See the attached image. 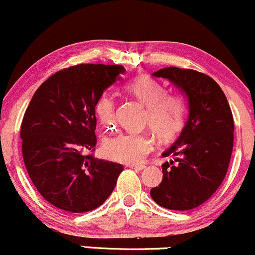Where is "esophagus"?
I'll return each mask as SVG.
<instances>
[{
    "label": "esophagus",
    "mask_w": 255,
    "mask_h": 255,
    "mask_svg": "<svg viewBox=\"0 0 255 255\" xmlns=\"http://www.w3.org/2000/svg\"><path fill=\"white\" fill-rule=\"evenodd\" d=\"M129 168L130 169H135V170H144L146 166L142 165V164H130Z\"/></svg>",
    "instance_id": "obj_1"
}]
</instances>
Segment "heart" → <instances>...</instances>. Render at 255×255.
<instances>
[{"instance_id":"obj_1","label":"heart","mask_w":255,"mask_h":255,"mask_svg":"<svg viewBox=\"0 0 255 255\" xmlns=\"http://www.w3.org/2000/svg\"><path fill=\"white\" fill-rule=\"evenodd\" d=\"M125 89L147 108L146 122L160 140L174 139L186 124L187 104L178 95H168L165 85L150 77H139L128 81ZM96 113L107 129L116 121V102L111 93H103L96 104ZM152 148V139L144 134L120 133L105 137L102 153L108 159L122 164L141 162Z\"/></svg>"}]
</instances>
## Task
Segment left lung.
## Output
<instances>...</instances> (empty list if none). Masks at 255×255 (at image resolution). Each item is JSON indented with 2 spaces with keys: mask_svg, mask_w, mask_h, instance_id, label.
I'll return each instance as SVG.
<instances>
[{
  "mask_svg": "<svg viewBox=\"0 0 255 255\" xmlns=\"http://www.w3.org/2000/svg\"><path fill=\"white\" fill-rule=\"evenodd\" d=\"M153 77L168 79L186 96L188 119L163 157V180L152 199L169 210L186 211L204 204L223 182L234 145V119L219 85L204 73L168 67Z\"/></svg>",
  "mask_w": 255,
  "mask_h": 255,
  "instance_id": "left-lung-1",
  "label": "left lung"
}]
</instances>
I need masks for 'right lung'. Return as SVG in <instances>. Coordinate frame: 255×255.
Here are the masks:
<instances>
[{
  "instance_id": "1",
  "label": "right lung",
  "mask_w": 255,
  "mask_h": 255,
  "mask_svg": "<svg viewBox=\"0 0 255 255\" xmlns=\"http://www.w3.org/2000/svg\"><path fill=\"white\" fill-rule=\"evenodd\" d=\"M125 72L119 64L69 67L44 81L25 111V166L37 191L57 209L92 211L115 188L124 165L85 152L97 144L96 104Z\"/></svg>"
}]
</instances>
